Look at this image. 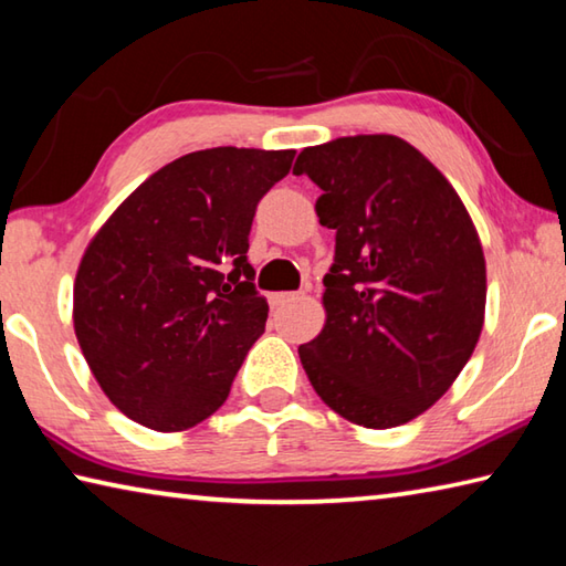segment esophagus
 <instances>
[{"label": "esophagus", "instance_id": "obj_1", "mask_svg": "<svg viewBox=\"0 0 566 566\" xmlns=\"http://www.w3.org/2000/svg\"><path fill=\"white\" fill-rule=\"evenodd\" d=\"M294 300H300V294H296V292H276V294L270 296V304L276 310V306H284V304H290Z\"/></svg>", "mask_w": 566, "mask_h": 566}]
</instances>
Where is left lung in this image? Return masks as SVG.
I'll list each match as a JSON object with an SVG mask.
<instances>
[{"instance_id":"1","label":"left lung","mask_w":566,"mask_h":566,"mask_svg":"<svg viewBox=\"0 0 566 566\" xmlns=\"http://www.w3.org/2000/svg\"><path fill=\"white\" fill-rule=\"evenodd\" d=\"M294 175L322 189L334 229L327 324L300 347L312 387L369 429L419 417L452 387L484 324L486 270L462 199L432 161L391 134L306 147Z\"/></svg>"}]
</instances>
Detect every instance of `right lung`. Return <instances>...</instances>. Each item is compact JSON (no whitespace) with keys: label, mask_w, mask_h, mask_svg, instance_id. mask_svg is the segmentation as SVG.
<instances>
[{"label":"right lung","mask_w":566,"mask_h":566,"mask_svg":"<svg viewBox=\"0 0 566 566\" xmlns=\"http://www.w3.org/2000/svg\"><path fill=\"white\" fill-rule=\"evenodd\" d=\"M292 159V149L191 151L134 189L92 239L74 332L129 419L179 432L224 405L270 314L247 260L249 229Z\"/></svg>","instance_id":"obj_1"}]
</instances>
